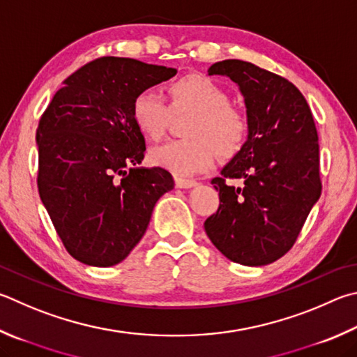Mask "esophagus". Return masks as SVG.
Listing matches in <instances>:
<instances>
[{
    "label": "esophagus",
    "mask_w": 357,
    "mask_h": 357,
    "mask_svg": "<svg viewBox=\"0 0 357 357\" xmlns=\"http://www.w3.org/2000/svg\"><path fill=\"white\" fill-rule=\"evenodd\" d=\"M174 184H176V187H179V189H192V187L198 185L195 179H187V178H179V176L174 178Z\"/></svg>",
    "instance_id": "1"
}]
</instances>
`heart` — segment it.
<instances>
[{"instance_id":"b5f03b06","label":"heart","mask_w":357,"mask_h":357,"mask_svg":"<svg viewBox=\"0 0 357 357\" xmlns=\"http://www.w3.org/2000/svg\"><path fill=\"white\" fill-rule=\"evenodd\" d=\"M170 106L154 90H142L132 100V121L145 137L158 140L173 114H192L187 139L170 140L154 148L151 162L174 174L207 172L220 153L231 158L242 150L250 135V119L229 102L226 90L211 77L187 75L168 86Z\"/></svg>"}]
</instances>
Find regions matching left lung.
<instances>
[{
  "label": "left lung",
  "instance_id": "left-lung-1",
  "mask_svg": "<svg viewBox=\"0 0 357 357\" xmlns=\"http://www.w3.org/2000/svg\"><path fill=\"white\" fill-rule=\"evenodd\" d=\"M209 75L228 76L245 98L250 135L213 178L220 206L204 229L232 262L259 267L294 246L321 193L319 134L306 98L286 77L251 62L213 63ZM226 178H243L244 187Z\"/></svg>",
  "mask_w": 357,
  "mask_h": 357
}]
</instances>
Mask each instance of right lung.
I'll return each instance as SVG.
<instances>
[{"label":"right lung","instance_id":"right-lung-1","mask_svg":"<svg viewBox=\"0 0 357 357\" xmlns=\"http://www.w3.org/2000/svg\"><path fill=\"white\" fill-rule=\"evenodd\" d=\"M174 75L129 57H100L68 76L40 116L38 195L76 261L121 262L174 187L164 168L139 167L146 148L131 114L135 95Z\"/></svg>","mask_w":357,"mask_h":357}]
</instances>
